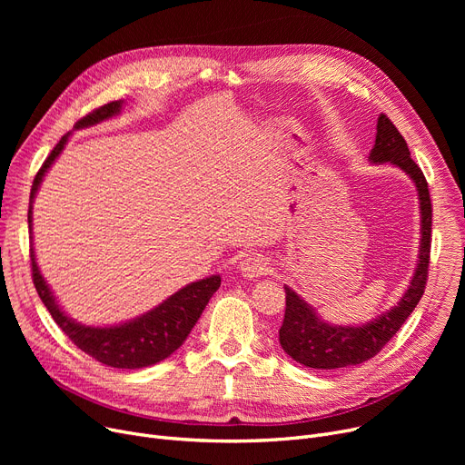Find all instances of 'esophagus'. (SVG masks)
Wrapping results in <instances>:
<instances>
[{
    "label": "esophagus",
    "instance_id": "1",
    "mask_svg": "<svg viewBox=\"0 0 465 465\" xmlns=\"http://www.w3.org/2000/svg\"><path fill=\"white\" fill-rule=\"evenodd\" d=\"M239 272L245 279H256L270 272V260L262 254H249L239 263Z\"/></svg>",
    "mask_w": 465,
    "mask_h": 465
}]
</instances>
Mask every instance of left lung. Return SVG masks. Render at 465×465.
<instances>
[{"instance_id": "8db88e82", "label": "left lung", "mask_w": 465, "mask_h": 465, "mask_svg": "<svg viewBox=\"0 0 465 465\" xmlns=\"http://www.w3.org/2000/svg\"><path fill=\"white\" fill-rule=\"evenodd\" d=\"M371 163H392L400 167L417 186L420 202V251L409 288L400 303L382 312L379 319L361 326H333L319 319L316 311L302 300L294 290L284 286L286 309L279 330L282 351L296 361L312 370H339L347 365L368 361L382 351L398 330L405 324L409 314L419 305L430 265L431 247V200L422 169L411 158L409 146L398 128L386 114L377 118L375 144L370 154Z\"/></svg>"}]
</instances>
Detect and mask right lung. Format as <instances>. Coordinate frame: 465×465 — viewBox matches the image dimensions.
I'll return each mask as SVG.
<instances>
[{"label": "right lung", "instance_id": "add662e5", "mask_svg": "<svg viewBox=\"0 0 465 465\" xmlns=\"http://www.w3.org/2000/svg\"><path fill=\"white\" fill-rule=\"evenodd\" d=\"M122 104L124 102H111L94 113L81 118L75 128H88L94 124H100V122L113 118L120 113ZM69 139V134H65L58 144L48 154L41 169L32 184L30 193V209H28V226L32 235V220H34V200L35 193L41 186V181L45 173L54 163V160L64 151V146ZM32 258V277L37 294L48 312L53 314L54 322L62 328V331L75 343L83 352L95 358L111 368L118 370H139L146 368V365L158 363L165 360L167 356L173 354L188 337L192 328L198 322L205 305L209 303L211 296L220 286V275H211L207 279L195 281L175 292L173 296H169L165 302H162L158 307L151 309L134 321L122 322L116 326H84L77 321H73L67 316L62 307L58 305L56 298L53 296L51 288L45 282L39 265L35 262L34 247L30 249Z\"/></svg>", "mask_w": 465, "mask_h": 465}]
</instances>
